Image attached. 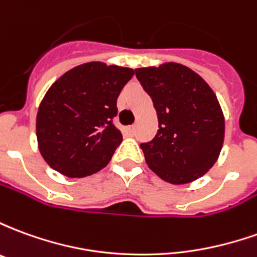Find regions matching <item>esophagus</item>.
Masks as SVG:
<instances>
[{
    "instance_id": "obj_1",
    "label": "esophagus",
    "mask_w": 257,
    "mask_h": 257,
    "mask_svg": "<svg viewBox=\"0 0 257 257\" xmlns=\"http://www.w3.org/2000/svg\"><path fill=\"white\" fill-rule=\"evenodd\" d=\"M123 131H125V134L128 135V136H132V135H134V132H135V128H134V126H126V128L123 129Z\"/></svg>"
}]
</instances>
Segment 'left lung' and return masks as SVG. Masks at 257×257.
Listing matches in <instances>:
<instances>
[{
  "label": "left lung",
  "instance_id": "left-lung-1",
  "mask_svg": "<svg viewBox=\"0 0 257 257\" xmlns=\"http://www.w3.org/2000/svg\"><path fill=\"white\" fill-rule=\"evenodd\" d=\"M135 73L158 118L156 138L140 145L149 168L172 184L204 176L224 140V115L215 92L191 68L173 62Z\"/></svg>",
  "mask_w": 257,
  "mask_h": 257
}]
</instances>
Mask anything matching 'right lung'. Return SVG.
<instances>
[{"label":"right lung","instance_id":"add662e5","mask_svg":"<svg viewBox=\"0 0 257 257\" xmlns=\"http://www.w3.org/2000/svg\"><path fill=\"white\" fill-rule=\"evenodd\" d=\"M129 67L89 62L68 70L44 96L37 112V142L49 167L68 178L100 171L122 142L111 122L117 97L134 77Z\"/></svg>","mask_w":257,"mask_h":257}]
</instances>
